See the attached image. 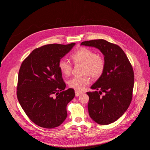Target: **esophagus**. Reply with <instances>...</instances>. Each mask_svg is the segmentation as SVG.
Returning <instances> with one entry per match:
<instances>
[{
    "instance_id": "obj_1",
    "label": "esophagus",
    "mask_w": 150,
    "mask_h": 150,
    "mask_svg": "<svg viewBox=\"0 0 150 150\" xmlns=\"http://www.w3.org/2000/svg\"><path fill=\"white\" fill-rule=\"evenodd\" d=\"M82 94V92L75 91V96H76V97H78V96H81Z\"/></svg>"
}]
</instances>
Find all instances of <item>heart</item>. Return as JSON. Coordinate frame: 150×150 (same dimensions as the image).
<instances>
[{
  "label": "heart",
  "mask_w": 150,
  "mask_h": 150,
  "mask_svg": "<svg viewBox=\"0 0 150 150\" xmlns=\"http://www.w3.org/2000/svg\"><path fill=\"white\" fill-rule=\"evenodd\" d=\"M71 59L75 64H83V74L81 77L75 76L68 81L69 87L76 91L82 90L90 83L89 74L94 78H98L103 74L105 68V61L103 55L87 47H81L71 55ZM60 72L66 76L71 74L72 63L66 59H61L58 63Z\"/></svg>",
  "instance_id": "b5f03b06"
}]
</instances>
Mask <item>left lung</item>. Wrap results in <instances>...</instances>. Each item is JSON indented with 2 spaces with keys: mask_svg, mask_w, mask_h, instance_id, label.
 <instances>
[{
  "mask_svg": "<svg viewBox=\"0 0 150 150\" xmlns=\"http://www.w3.org/2000/svg\"><path fill=\"white\" fill-rule=\"evenodd\" d=\"M81 45L97 48L104 56L105 70L91 87L99 92L87 94L91 118L100 125H109L120 117L131 104L134 85L132 67L119 46L105 40L85 41ZM102 93L105 94L101 96Z\"/></svg>",
  "mask_w": 150,
  "mask_h": 150,
  "instance_id": "1",
  "label": "left lung"
}]
</instances>
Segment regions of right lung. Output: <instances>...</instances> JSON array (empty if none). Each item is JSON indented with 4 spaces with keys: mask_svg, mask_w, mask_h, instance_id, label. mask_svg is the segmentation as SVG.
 Masks as SVG:
<instances>
[{
    "mask_svg": "<svg viewBox=\"0 0 150 150\" xmlns=\"http://www.w3.org/2000/svg\"><path fill=\"white\" fill-rule=\"evenodd\" d=\"M47 45L34 49L21 64L18 79V101L37 125L52 129L67 117V104L74 98L72 88L64 90L59 61L75 46Z\"/></svg>",
    "mask_w": 150,
    "mask_h": 150,
    "instance_id": "obj_1",
    "label": "right lung"
}]
</instances>
